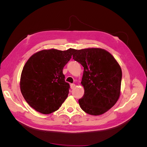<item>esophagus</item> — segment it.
<instances>
[{
    "label": "esophagus",
    "instance_id": "34e87169",
    "mask_svg": "<svg viewBox=\"0 0 147 147\" xmlns=\"http://www.w3.org/2000/svg\"><path fill=\"white\" fill-rule=\"evenodd\" d=\"M70 86L71 89H74V88L75 87V84L74 83H71V84H70Z\"/></svg>",
    "mask_w": 147,
    "mask_h": 147
}]
</instances>
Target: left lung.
<instances>
[{
    "mask_svg": "<svg viewBox=\"0 0 147 147\" xmlns=\"http://www.w3.org/2000/svg\"><path fill=\"white\" fill-rule=\"evenodd\" d=\"M73 59L84 67L82 84L84 95L78 100L81 109L100 115L116 104L119 94L122 71L110 53L100 48L75 50Z\"/></svg>",
    "mask_w": 147,
    "mask_h": 147,
    "instance_id": "left-lung-1",
    "label": "left lung"
}]
</instances>
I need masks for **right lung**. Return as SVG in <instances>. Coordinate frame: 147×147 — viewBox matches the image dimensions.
Masks as SVG:
<instances>
[{"instance_id": "add662e5", "label": "right lung", "mask_w": 147, "mask_h": 147, "mask_svg": "<svg viewBox=\"0 0 147 147\" xmlns=\"http://www.w3.org/2000/svg\"><path fill=\"white\" fill-rule=\"evenodd\" d=\"M75 51L72 48L66 51L42 50L26 62L21 75L20 88L31 107L43 114L59 109L70 89L63 70Z\"/></svg>"}]
</instances>
